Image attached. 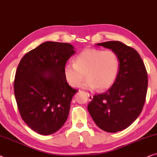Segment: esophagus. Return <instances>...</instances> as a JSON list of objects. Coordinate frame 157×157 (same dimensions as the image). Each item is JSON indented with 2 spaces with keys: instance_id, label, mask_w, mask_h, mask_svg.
Returning <instances> with one entry per match:
<instances>
[{
  "instance_id": "34e87169",
  "label": "esophagus",
  "mask_w": 157,
  "mask_h": 157,
  "mask_svg": "<svg viewBox=\"0 0 157 157\" xmlns=\"http://www.w3.org/2000/svg\"><path fill=\"white\" fill-rule=\"evenodd\" d=\"M87 95H88L89 100H93V95H90V94L87 93Z\"/></svg>"
}]
</instances>
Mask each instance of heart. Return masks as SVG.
<instances>
[{
    "label": "heart",
    "mask_w": 157,
    "mask_h": 157,
    "mask_svg": "<svg viewBox=\"0 0 157 157\" xmlns=\"http://www.w3.org/2000/svg\"><path fill=\"white\" fill-rule=\"evenodd\" d=\"M120 60L113 50L86 49L74 59V64L64 67V76L69 85L73 87L104 90L113 85L118 75Z\"/></svg>",
    "instance_id": "b5f03b06"
}]
</instances>
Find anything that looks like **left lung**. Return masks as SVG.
<instances>
[{
  "mask_svg": "<svg viewBox=\"0 0 157 157\" xmlns=\"http://www.w3.org/2000/svg\"><path fill=\"white\" fill-rule=\"evenodd\" d=\"M97 45L116 52L120 68L113 85L105 93L94 95L87 109L100 128L116 133L128 128L141 113L147 93V72L132 47L118 41Z\"/></svg>",
  "mask_w": 157,
  "mask_h": 157,
  "instance_id": "8db88e82",
  "label": "left lung"
}]
</instances>
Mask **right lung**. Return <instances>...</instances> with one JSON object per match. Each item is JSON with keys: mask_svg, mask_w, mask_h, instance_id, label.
Masks as SVG:
<instances>
[{"mask_svg": "<svg viewBox=\"0 0 157 157\" xmlns=\"http://www.w3.org/2000/svg\"><path fill=\"white\" fill-rule=\"evenodd\" d=\"M74 47L68 43L47 41L21 59L14 80V94L23 120L41 135L55 133L67 119L77 90L68 85L64 67Z\"/></svg>", "mask_w": 157, "mask_h": 157, "instance_id": "1", "label": "right lung"}]
</instances>
